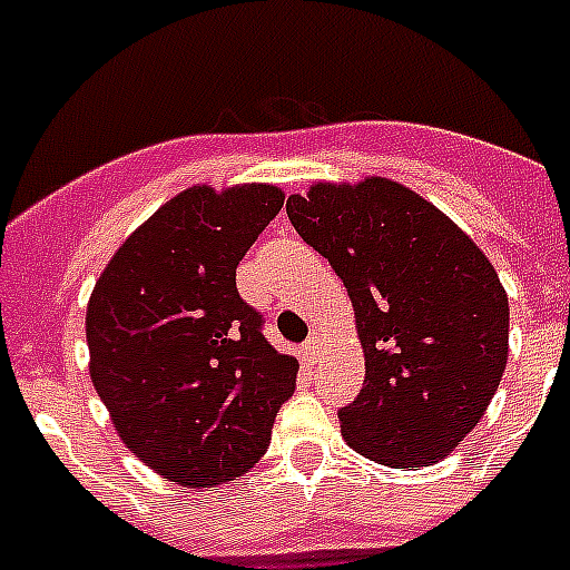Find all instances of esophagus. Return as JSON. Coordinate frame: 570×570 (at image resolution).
I'll list each match as a JSON object with an SVG mask.
<instances>
[{"label": "esophagus", "instance_id": "obj_1", "mask_svg": "<svg viewBox=\"0 0 570 570\" xmlns=\"http://www.w3.org/2000/svg\"><path fill=\"white\" fill-rule=\"evenodd\" d=\"M322 351H325V345H322V336H308V342L302 345V356L311 362H316L322 356Z\"/></svg>", "mask_w": 570, "mask_h": 570}]
</instances>
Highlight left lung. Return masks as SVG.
<instances>
[{"label":"left lung","instance_id":"8db88e82","mask_svg":"<svg viewBox=\"0 0 570 570\" xmlns=\"http://www.w3.org/2000/svg\"><path fill=\"white\" fill-rule=\"evenodd\" d=\"M285 210L354 302L365 382L340 407L345 442L380 465L440 462L505 374L508 296L493 265L440 208L382 176L320 183Z\"/></svg>","mask_w":570,"mask_h":570}]
</instances>
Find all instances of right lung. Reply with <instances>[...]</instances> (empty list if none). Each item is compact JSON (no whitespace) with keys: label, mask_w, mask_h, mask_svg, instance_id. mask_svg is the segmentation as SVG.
<instances>
[{"label":"right lung","mask_w":570,"mask_h":570,"mask_svg":"<svg viewBox=\"0 0 570 570\" xmlns=\"http://www.w3.org/2000/svg\"><path fill=\"white\" fill-rule=\"evenodd\" d=\"M274 185H194L139 225L90 294V380L116 434L188 488L228 482L268 451L299 362L262 334L236 265L279 214Z\"/></svg>","instance_id":"right-lung-1"}]
</instances>
